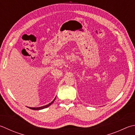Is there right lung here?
I'll use <instances>...</instances> for the list:
<instances>
[{"label": "right lung", "mask_w": 135, "mask_h": 135, "mask_svg": "<svg viewBox=\"0 0 135 135\" xmlns=\"http://www.w3.org/2000/svg\"><path fill=\"white\" fill-rule=\"evenodd\" d=\"M55 98H56V97L55 98H54V99L53 100V101H52L51 102H50V104H49L48 105H45V106H43V107H37V108H31V107H28V108H30V109H33V110H40V109H44V108H47V107H49L50 105H51L52 103H53L54 102V101H55Z\"/></svg>", "instance_id": "add662e5"}]
</instances>
